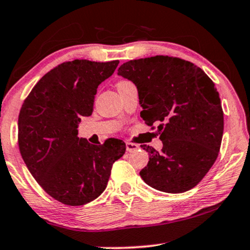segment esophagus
Here are the masks:
<instances>
[{"mask_svg":"<svg viewBox=\"0 0 250 250\" xmlns=\"http://www.w3.org/2000/svg\"><path fill=\"white\" fill-rule=\"evenodd\" d=\"M125 147H127V151H128V152H131V151H135L136 148H138L140 146H138V144H136V143H131V142L127 141V142H125Z\"/></svg>","mask_w":250,"mask_h":250,"instance_id":"34e87169","label":"esophagus"}]
</instances>
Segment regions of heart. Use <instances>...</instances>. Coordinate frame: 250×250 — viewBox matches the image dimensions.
Wrapping results in <instances>:
<instances>
[{"instance_id":"heart-1","label":"heart","mask_w":250,"mask_h":250,"mask_svg":"<svg viewBox=\"0 0 250 250\" xmlns=\"http://www.w3.org/2000/svg\"><path fill=\"white\" fill-rule=\"evenodd\" d=\"M127 82H128V81H120L118 84H121V83H127Z\"/></svg>"}]
</instances>
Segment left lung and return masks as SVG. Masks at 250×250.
<instances>
[{
    "mask_svg": "<svg viewBox=\"0 0 250 250\" xmlns=\"http://www.w3.org/2000/svg\"><path fill=\"white\" fill-rule=\"evenodd\" d=\"M118 74L137 86L141 118L158 125L160 151L141 145L150 158L140 172L157 190L179 194L201 182L222 144L224 112L211 78L194 63L156 55L123 63Z\"/></svg>",
    "mask_w": 250,
    "mask_h": 250,
    "instance_id": "1",
    "label": "left lung"
}]
</instances>
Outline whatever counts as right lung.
Instances as JSON below:
<instances>
[{
    "mask_svg": "<svg viewBox=\"0 0 250 250\" xmlns=\"http://www.w3.org/2000/svg\"><path fill=\"white\" fill-rule=\"evenodd\" d=\"M119 60H74L47 72L34 85L18 118V145L28 170L49 196L78 207L106 189L114 162L125 152V142L108 138L93 145L78 137L82 116L93 112L99 84Z\"/></svg>",
    "mask_w": 250,
    "mask_h": 250,
    "instance_id": "obj_1",
    "label": "right lung"
}]
</instances>
